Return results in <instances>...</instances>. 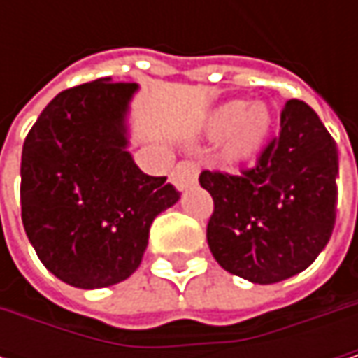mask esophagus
<instances>
[{
  "instance_id": "obj_1",
  "label": "esophagus",
  "mask_w": 358,
  "mask_h": 358,
  "mask_svg": "<svg viewBox=\"0 0 358 358\" xmlns=\"http://www.w3.org/2000/svg\"><path fill=\"white\" fill-rule=\"evenodd\" d=\"M196 174H199L196 164L186 159V162H180L178 166L174 168V172H172V182L176 184L178 190H184V188H188V186H192V184L196 182Z\"/></svg>"
}]
</instances>
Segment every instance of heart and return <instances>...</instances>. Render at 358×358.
<instances>
[{
	"mask_svg": "<svg viewBox=\"0 0 358 358\" xmlns=\"http://www.w3.org/2000/svg\"><path fill=\"white\" fill-rule=\"evenodd\" d=\"M269 111L263 106L243 108V103H228L213 113L209 126L215 134L226 132L224 153L230 159H245L261 147L269 132Z\"/></svg>",
	"mask_w": 358,
	"mask_h": 358,
	"instance_id": "heart-1",
	"label": "heart"
}]
</instances>
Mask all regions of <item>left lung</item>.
I'll use <instances>...</instances> for the list:
<instances>
[{"label": "left lung", "mask_w": 358, "mask_h": 358, "mask_svg": "<svg viewBox=\"0 0 358 358\" xmlns=\"http://www.w3.org/2000/svg\"><path fill=\"white\" fill-rule=\"evenodd\" d=\"M338 149L320 115L290 99L257 164L238 174L203 170L213 199L207 243L215 261L252 284L307 269L336 224Z\"/></svg>", "instance_id": "8db88e82"}]
</instances>
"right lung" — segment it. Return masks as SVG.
Listing matches in <instances>:
<instances>
[{
	"label": "right lung",
	"mask_w": 358,
	"mask_h": 358,
	"mask_svg": "<svg viewBox=\"0 0 358 358\" xmlns=\"http://www.w3.org/2000/svg\"><path fill=\"white\" fill-rule=\"evenodd\" d=\"M136 83L101 78L62 91L24 138L20 209L41 263L76 288H106L141 265L153 220L180 199L138 170L124 115Z\"/></svg>",
	"instance_id": "right-lung-1"
}]
</instances>
